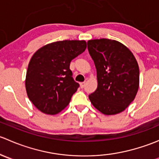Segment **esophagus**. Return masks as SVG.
<instances>
[{
  "instance_id": "34e87169",
  "label": "esophagus",
  "mask_w": 159,
  "mask_h": 159,
  "mask_svg": "<svg viewBox=\"0 0 159 159\" xmlns=\"http://www.w3.org/2000/svg\"><path fill=\"white\" fill-rule=\"evenodd\" d=\"M80 85H81V89H83V88L85 86V82H81V84H80Z\"/></svg>"
}]
</instances>
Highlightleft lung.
<instances>
[{
  "label": "left lung",
  "instance_id": "left-lung-1",
  "mask_svg": "<svg viewBox=\"0 0 159 159\" xmlns=\"http://www.w3.org/2000/svg\"><path fill=\"white\" fill-rule=\"evenodd\" d=\"M88 49L97 70L98 88L89 96L93 106L106 115L125 110L139 87V68L126 46L115 40L88 41Z\"/></svg>",
  "mask_w": 159,
  "mask_h": 159
}]
</instances>
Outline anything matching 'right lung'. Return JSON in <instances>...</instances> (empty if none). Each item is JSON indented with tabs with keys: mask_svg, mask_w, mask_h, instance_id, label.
<instances>
[{
	"mask_svg": "<svg viewBox=\"0 0 159 159\" xmlns=\"http://www.w3.org/2000/svg\"><path fill=\"white\" fill-rule=\"evenodd\" d=\"M85 41H61L43 46L28 64L25 87L30 102L47 115L65 109L79 84L72 78L71 60L85 51Z\"/></svg>",
	"mask_w": 159,
	"mask_h": 159,
	"instance_id": "add662e5",
	"label": "right lung"
}]
</instances>
